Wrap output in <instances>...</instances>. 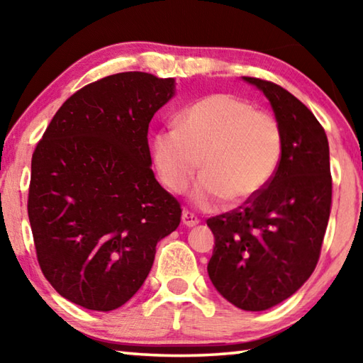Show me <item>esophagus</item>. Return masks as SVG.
<instances>
[{
  "instance_id": "esophagus-1",
  "label": "esophagus",
  "mask_w": 363,
  "mask_h": 363,
  "mask_svg": "<svg viewBox=\"0 0 363 363\" xmlns=\"http://www.w3.org/2000/svg\"><path fill=\"white\" fill-rule=\"evenodd\" d=\"M182 223H184V225H187V227H194V225L199 224L200 220H199V218L195 216L194 213L184 210L182 211Z\"/></svg>"
}]
</instances>
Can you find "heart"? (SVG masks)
<instances>
[{
  "instance_id": "b5f03b06",
  "label": "heart",
  "mask_w": 363,
  "mask_h": 363,
  "mask_svg": "<svg viewBox=\"0 0 363 363\" xmlns=\"http://www.w3.org/2000/svg\"><path fill=\"white\" fill-rule=\"evenodd\" d=\"M153 162L164 186L186 190L199 171L194 199L210 208L219 200L253 199L277 169L281 136L277 121L232 94H211L177 116L176 128L153 138Z\"/></svg>"
}]
</instances>
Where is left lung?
Returning <instances> with one entry per match:
<instances>
[{
    "label": "left lung",
    "mask_w": 363,
    "mask_h": 363,
    "mask_svg": "<svg viewBox=\"0 0 363 363\" xmlns=\"http://www.w3.org/2000/svg\"><path fill=\"white\" fill-rule=\"evenodd\" d=\"M243 79L272 106L281 157L259 194L206 220L214 235L208 275L229 303L257 312L290 298L317 266L331 208L330 149L320 123L291 93Z\"/></svg>",
    "instance_id": "obj_1"
}]
</instances>
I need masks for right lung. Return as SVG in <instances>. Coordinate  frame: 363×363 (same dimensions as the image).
Listing matches in <instances>:
<instances>
[{
  "mask_svg": "<svg viewBox=\"0 0 363 363\" xmlns=\"http://www.w3.org/2000/svg\"><path fill=\"white\" fill-rule=\"evenodd\" d=\"M174 78L110 75L67 99L32 157L28 219L41 272L60 296L108 312L149 275L181 205L152 171L149 123Z\"/></svg>",
  "mask_w": 363,
  "mask_h": 363,
  "instance_id": "1",
  "label": "right lung"
}]
</instances>
